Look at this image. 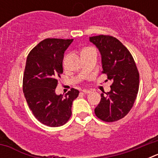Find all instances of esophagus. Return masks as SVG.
Wrapping results in <instances>:
<instances>
[{"label":"esophagus","instance_id":"esophagus-1","mask_svg":"<svg viewBox=\"0 0 158 158\" xmlns=\"http://www.w3.org/2000/svg\"><path fill=\"white\" fill-rule=\"evenodd\" d=\"M82 93L88 94V93H91V90H89V89H83V90H82Z\"/></svg>","mask_w":158,"mask_h":158}]
</instances>
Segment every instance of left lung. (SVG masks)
<instances>
[{"label": "left lung", "instance_id": "left-lung-1", "mask_svg": "<svg viewBox=\"0 0 158 158\" xmlns=\"http://www.w3.org/2000/svg\"><path fill=\"white\" fill-rule=\"evenodd\" d=\"M101 55L102 73L112 81L111 90L101 93L95 114L105 122H115L127 115L137 97L139 73L134 58L116 38L109 35L89 37Z\"/></svg>", "mask_w": 158, "mask_h": 158}]
</instances>
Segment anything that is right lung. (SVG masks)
Wrapping results in <instances>:
<instances>
[{
  "instance_id": "obj_1",
  "label": "right lung",
  "mask_w": 158,
  "mask_h": 158,
  "mask_svg": "<svg viewBox=\"0 0 158 158\" xmlns=\"http://www.w3.org/2000/svg\"><path fill=\"white\" fill-rule=\"evenodd\" d=\"M73 40L46 39L29 53L23 79V91L33 115L51 127L62 126L72 115L73 101L79 91L72 89L65 96L55 93L58 78L63 72L64 53Z\"/></svg>"
}]
</instances>
